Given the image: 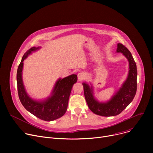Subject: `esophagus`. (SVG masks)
<instances>
[{
  "label": "esophagus",
  "instance_id": "esophagus-1",
  "mask_svg": "<svg viewBox=\"0 0 153 153\" xmlns=\"http://www.w3.org/2000/svg\"><path fill=\"white\" fill-rule=\"evenodd\" d=\"M77 76H78V79L79 80V81H83V80H84L86 78V76L84 73V72H79L77 74Z\"/></svg>",
  "mask_w": 153,
  "mask_h": 153
}]
</instances>
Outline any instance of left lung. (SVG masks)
I'll use <instances>...</instances> for the list:
<instances>
[{
	"label": "left lung",
	"mask_w": 153,
	"mask_h": 153,
	"mask_svg": "<svg viewBox=\"0 0 153 153\" xmlns=\"http://www.w3.org/2000/svg\"><path fill=\"white\" fill-rule=\"evenodd\" d=\"M117 52L122 53L129 61V73L126 81L119 91L107 103H99L95 100L92 89L83 83L85 99L88 107L94 114L103 117L115 116L120 114L132 102L137 89V68L131 53L122 43L117 45Z\"/></svg>",
	"instance_id": "8db88e82"
}]
</instances>
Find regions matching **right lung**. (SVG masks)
I'll list each match as a JSON object with an SVG mask.
<instances>
[{
  "label": "right lung",
  "instance_id": "obj_1",
  "mask_svg": "<svg viewBox=\"0 0 153 153\" xmlns=\"http://www.w3.org/2000/svg\"><path fill=\"white\" fill-rule=\"evenodd\" d=\"M38 48L32 47L23 56L17 73L18 94L22 104L26 110L38 118L50 122L61 117L66 113L72 87L77 82V76L72 74L62 79H59L54 86L51 97L46 101L38 102L32 100L28 97L23 84L22 78L23 61L28 54Z\"/></svg>",
  "mask_w": 153,
  "mask_h": 153
}]
</instances>
